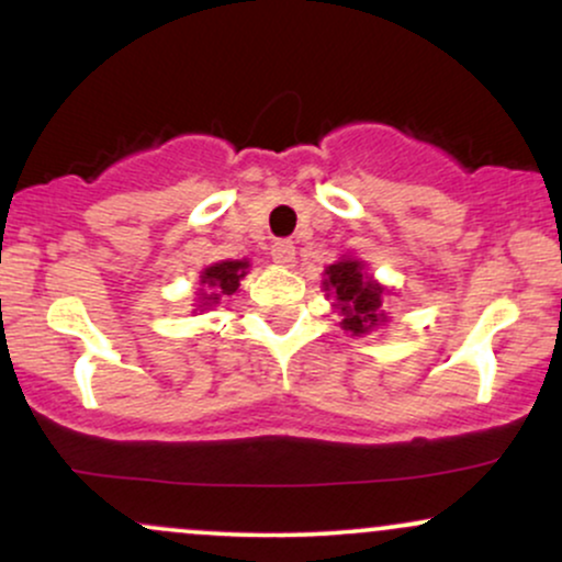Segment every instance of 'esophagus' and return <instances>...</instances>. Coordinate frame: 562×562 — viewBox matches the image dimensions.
Listing matches in <instances>:
<instances>
[{
	"mask_svg": "<svg viewBox=\"0 0 562 562\" xmlns=\"http://www.w3.org/2000/svg\"><path fill=\"white\" fill-rule=\"evenodd\" d=\"M272 259L274 263H280V267H290V263L295 261V245L290 240H277L272 245Z\"/></svg>",
	"mask_w": 562,
	"mask_h": 562,
	"instance_id": "1",
	"label": "esophagus"
}]
</instances>
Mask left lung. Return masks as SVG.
Wrapping results in <instances>:
<instances>
[{
	"label": "left lung",
	"mask_w": 562,
	"mask_h": 562,
	"mask_svg": "<svg viewBox=\"0 0 562 562\" xmlns=\"http://www.w3.org/2000/svg\"><path fill=\"white\" fill-rule=\"evenodd\" d=\"M325 274V290H333L335 306L344 314V322H340L344 330L362 335L383 319V314H380V306H383V301H380L383 288H380L378 282L367 280L362 274V263L344 259L333 263V267H327Z\"/></svg>",
	"instance_id": "8db88e82"
}]
</instances>
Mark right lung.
Here are the masks:
<instances>
[{
    "instance_id": "1",
    "label": "right lung",
    "mask_w": 562,
    "mask_h": 562,
    "mask_svg": "<svg viewBox=\"0 0 562 562\" xmlns=\"http://www.w3.org/2000/svg\"><path fill=\"white\" fill-rule=\"evenodd\" d=\"M245 269H248V261H222L214 263V267L205 269L200 274V282L211 290V293H203V301L200 306H209V303H218L222 295H232L237 288H240V280L245 277Z\"/></svg>"
}]
</instances>
